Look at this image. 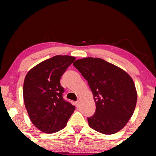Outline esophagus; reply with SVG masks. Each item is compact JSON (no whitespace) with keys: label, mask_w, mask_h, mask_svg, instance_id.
<instances>
[{"label":"esophagus","mask_w":156,"mask_h":156,"mask_svg":"<svg viewBox=\"0 0 156 156\" xmlns=\"http://www.w3.org/2000/svg\"><path fill=\"white\" fill-rule=\"evenodd\" d=\"M75 105H76V107H79V106H80V101H76L75 102Z\"/></svg>","instance_id":"34e87169"}]
</instances>
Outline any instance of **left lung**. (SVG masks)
<instances>
[{
    "mask_svg": "<svg viewBox=\"0 0 156 156\" xmlns=\"http://www.w3.org/2000/svg\"><path fill=\"white\" fill-rule=\"evenodd\" d=\"M73 65L87 80L94 95L96 112L87 119L89 126L107 135L117 133L129 121L137 102L131 76L101 58L85 57Z\"/></svg>",
    "mask_w": 156,
    "mask_h": 156,
    "instance_id": "8db88e82",
    "label": "left lung"
}]
</instances>
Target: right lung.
<instances>
[{"instance_id": "right-lung-1", "label": "right lung", "mask_w": 156, "mask_h": 156, "mask_svg": "<svg viewBox=\"0 0 156 156\" xmlns=\"http://www.w3.org/2000/svg\"><path fill=\"white\" fill-rule=\"evenodd\" d=\"M69 55H56L27 72L23 84V99L31 122L44 133H53L66 126L75 106L63 99L60 78L75 60Z\"/></svg>"}]
</instances>
